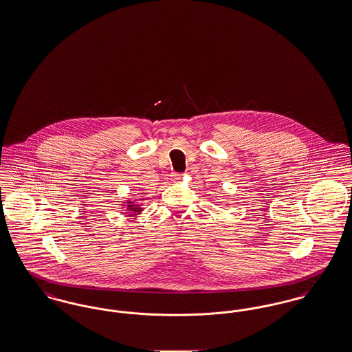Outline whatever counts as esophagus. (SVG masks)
<instances>
[{"label": "esophagus", "mask_w": 352, "mask_h": 352, "mask_svg": "<svg viewBox=\"0 0 352 352\" xmlns=\"http://www.w3.org/2000/svg\"><path fill=\"white\" fill-rule=\"evenodd\" d=\"M171 178L178 182V181L182 179V174H181V173H173V174H171Z\"/></svg>", "instance_id": "34e87169"}]
</instances>
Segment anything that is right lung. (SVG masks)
<instances>
[{"label":"right lung","mask_w":352,"mask_h":352,"mask_svg":"<svg viewBox=\"0 0 352 352\" xmlns=\"http://www.w3.org/2000/svg\"><path fill=\"white\" fill-rule=\"evenodd\" d=\"M128 203V206H126V211H129L131 212V215H134V214H140L141 211H142V208H141V206L140 204H134L133 201H126Z\"/></svg>","instance_id":"obj_1"}]
</instances>
